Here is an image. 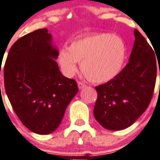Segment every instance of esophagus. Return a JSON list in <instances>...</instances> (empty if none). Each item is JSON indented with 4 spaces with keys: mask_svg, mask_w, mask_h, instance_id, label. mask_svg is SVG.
I'll return each mask as SVG.
<instances>
[{
    "mask_svg": "<svg viewBox=\"0 0 160 160\" xmlns=\"http://www.w3.org/2000/svg\"><path fill=\"white\" fill-rule=\"evenodd\" d=\"M86 87H87V85H86L85 83H83V82H80V81L78 82V88H79V89H80V90H81V89H83V88H85Z\"/></svg>",
    "mask_w": 160,
    "mask_h": 160,
    "instance_id": "obj_1",
    "label": "esophagus"
}]
</instances>
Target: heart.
<instances>
[{"label":"heart","instance_id":"heart-1","mask_svg":"<svg viewBox=\"0 0 160 160\" xmlns=\"http://www.w3.org/2000/svg\"><path fill=\"white\" fill-rule=\"evenodd\" d=\"M126 59V46L116 35L107 33L91 34L73 41L68 48L58 53V62L66 75L77 71V62H81V71L93 82H106L121 72Z\"/></svg>","mask_w":160,"mask_h":160}]
</instances>
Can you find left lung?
<instances>
[{"mask_svg": "<svg viewBox=\"0 0 160 160\" xmlns=\"http://www.w3.org/2000/svg\"><path fill=\"white\" fill-rule=\"evenodd\" d=\"M134 37L128 64L115 78L95 88L98 98L93 114L107 130H122L132 126L152 98L158 58L137 29Z\"/></svg>", "mask_w": 160, "mask_h": 160, "instance_id": "left-lung-1", "label": "left lung"}]
</instances>
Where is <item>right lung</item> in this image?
<instances>
[{"label":"right lung","instance_id":"1","mask_svg":"<svg viewBox=\"0 0 160 160\" xmlns=\"http://www.w3.org/2000/svg\"><path fill=\"white\" fill-rule=\"evenodd\" d=\"M58 53L51 33L47 28L38 29L14 42L4 66L11 106L22 124L37 134L56 130L79 90L76 81L60 71Z\"/></svg>","mask_w":160,"mask_h":160}]
</instances>
